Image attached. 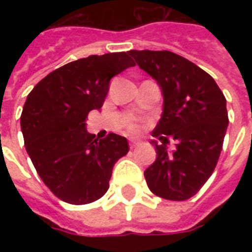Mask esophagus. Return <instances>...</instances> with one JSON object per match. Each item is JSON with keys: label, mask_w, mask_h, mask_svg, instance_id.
<instances>
[{"label": "esophagus", "mask_w": 252, "mask_h": 252, "mask_svg": "<svg viewBox=\"0 0 252 252\" xmlns=\"http://www.w3.org/2000/svg\"><path fill=\"white\" fill-rule=\"evenodd\" d=\"M140 145V141H136V140H130L129 141V146L130 148H136V146Z\"/></svg>", "instance_id": "34e87169"}]
</instances>
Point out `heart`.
Wrapping results in <instances>:
<instances>
[{
    "label": "heart",
    "mask_w": 252,
    "mask_h": 252,
    "mask_svg": "<svg viewBox=\"0 0 252 252\" xmlns=\"http://www.w3.org/2000/svg\"><path fill=\"white\" fill-rule=\"evenodd\" d=\"M140 129H141V126L137 122H134V120H132V122L126 124V130L129 133H137V132H140Z\"/></svg>",
    "instance_id": "1"
}]
</instances>
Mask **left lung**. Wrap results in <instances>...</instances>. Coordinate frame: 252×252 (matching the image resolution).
I'll return each mask as SVG.
<instances>
[{
  "instance_id": "1",
  "label": "left lung",
  "mask_w": 252,
  "mask_h": 252,
  "mask_svg": "<svg viewBox=\"0 0 252 252\" xmlns=\"http://www.w3.org/2000/svg\"><path fill=\"white\" fill-rule=\"evenodd\" d=\"M128 53L157 81L163 95V112L153 130L162 144L152 141L157 158L144 172L148 187L162 199H189L209 179L219 161L229 124L226 99L207 72L176 53ZM167 135L177 141L171 154L165 146Z\"/></svg>"
}]
</instances>
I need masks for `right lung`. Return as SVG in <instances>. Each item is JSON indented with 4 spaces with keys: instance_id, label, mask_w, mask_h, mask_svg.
I'll return each mask as SVG.
<instances>
[{
    "instance_id": "1",
    "label": "right lung",
    "mask_w": 252,
    "mask_h": 252,
    "mask_svg": "<svg viewBox=\"0 0 252 252\" xmlns=\"http://www.w3.org/2000/svg\"><path fill=\"white\" fill-rule=\"evenodd\" d=\"M129 66L134 61L126 52L93 55L53 70L27 95L21 115L26 150L45 186L65 203L100 199L114 165L129 150L126 137L98 140L86 129L87 115L100 110L111 78Z\"/></svg>"
}]
</instances>
